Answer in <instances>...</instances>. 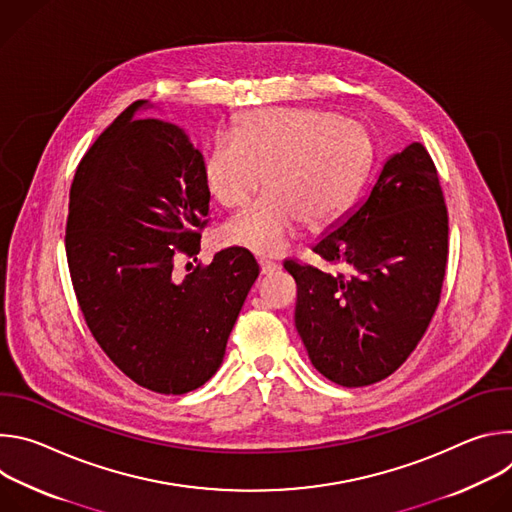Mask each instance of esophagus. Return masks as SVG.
Here are the masks:
<instances>
[{"label": "esophagus", "mask_w": 512, "mask_h": 512, "mask_svg": "<svg viewBox=\"0 0 512 512\" xmlns=\"http://www.w3.org/2000/svg\"><path fill=\"white\" fill-rule=\"evenodd\" d=\"M259 269H261V275H269L273 271L279 269L277 263H271V261H259Z\"/></svg>", "instance_id": "1"}]
</instances>
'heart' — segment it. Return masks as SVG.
<instances>
[{"mask_svg":"<svg viewBox=\"0 0 512 512\" xmlns=\"http://www.w3.org/2000/svg\"><path fill=\"white\" fill-rule=\"evenodd\" d=\"M371 143L360 123L314 109H259L247 113L231 137L212 148L204 180L223 208L245 204L221 241L257 255H279L304 221L326 223L350 198L369 166Z\"/></svg>","mask_w":512,"mask_h":512,"instance_id":"1","label":"heart"}]
</instances>
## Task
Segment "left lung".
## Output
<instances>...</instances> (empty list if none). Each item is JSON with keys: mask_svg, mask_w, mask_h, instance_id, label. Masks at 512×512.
Masks as SVG:
<instances>
[{"mask_svg": "<svg viewBox=\"0 0 512 512\" xmlns=\"http://www.w3.org/2000/svg\"><path fill=\"white\" fill-rule=\"evenodd\" d=\"M348 273L285 259L296 328L314 367L342 387L393 375L423 338L442 296L448 208L419 141L391 156L371 194L312 249Z\"/></svg>", "mask_w": 512, "mask_h": 512, "instance_id": "obj_1", "label": "left lung"}]
</instances>
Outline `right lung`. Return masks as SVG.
I'll list each match as a JSON object with an SVG mask.
<instances>
[{"mask_svg":"<svg viewBox=\"0 0 512 512\" xmlns=\"http://www.w3.org/2000/svg\"><path fill=\"white\" fill-rule=\"evenodd\" d=\"M145 103H131L83 156L64 247L85 322L115 367L139 387L184 395L221 367L259 265L229 247L174 273L180 255L200 251L210 192L202 154L178 125L133 117Z\"/></svg>","mask_w":512,"mask_h":512,"instance_id":"right-lung-1","label":"right lung"}]
</instances>
